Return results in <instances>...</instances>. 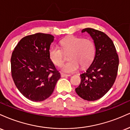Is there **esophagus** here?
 <instances>
[{
    "mask_svg": "<svg viewBox=\"0 0 130 130\" xmlns=\"http://www.w3.org/2000/svg\"><path fill=\"white\" fill-rule=\"evenodd\" d=\"M71 75L69 74H64V73H61V77H69V76H70Z\"/></svg>",
    "mask_w": 130,
    "mask_h": 130,
    "instance_id": "obj_1",
    "label": "esophagus"
}]
</instances>
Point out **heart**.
<instances>
[{
    "mask_svg": "<svg viewBox=\"0 0 130 130\" xmlns=\"http://www.w3.org/2000/svg\"><path fill=\"white\" fill-rule=\"evenodd\" d=\"M60 44L61 48L57 45H53L50 48L49 57L55 65L61 66L64 61L63 52L70 53L68 56L69 61L61 68L65 72H74L78 69L80 65L82 67L87 66L95 56V44L90 39L71 36L62 39Z\"/></svg>",
    "mask_w": 130,
    "mask_h": 130,
    "instance_id": "obj_1",
    "label": "heart"
}]
</instances>
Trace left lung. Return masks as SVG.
I'll use <instances>...</instances> for the list:
<instances>
[{
    "label": "left lung",
    "instance_id": "8db88e82",
    "mask_svg": "<svg viewBox=\"0 0 130 130\" xmlns=\"http://www.w3.org/2000/svg\"><path fill=\"white\" fill-rule=\"evenodd\" d=\"M94 40L95 55L86 71L80 75V85L75 88L81 98L94 101L102 98L111 89L116 78L119 67V56L113 42L103 32L86 28Z\"/></svg>",
    "mask_w": 130,
    "mask_h": 130
}]
</instances>
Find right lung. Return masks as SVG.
<instances>
[{"mask_svg":"<svg viewBox=\"0 0 130 130\" xmlns=\"http://www.w3.org/2000/svg\"><path fill=\"white\" fill-rule=\"evenodd\" d=\"M54 36L38 33L21 39L11 58V75L24 97L41 102L52 95L60 74L50 59L49 50Z\"/></svg>","mask_w":130,"mask_h":130,"instance_id":"add662e5","label":"right lung"}]
</instances>
